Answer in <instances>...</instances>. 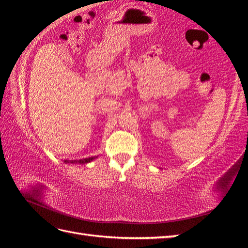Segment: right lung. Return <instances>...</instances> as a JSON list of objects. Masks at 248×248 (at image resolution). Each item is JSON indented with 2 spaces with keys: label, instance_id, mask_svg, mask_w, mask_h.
Returning <instances> with one entry per match:
<instances>
[{
  "label": "right lung",
  "instance_id": "obj_1",
  "mask_svg": "<svg viewBox=\"0 0 248 248\" xmlns=\"http://www.w3.org/2000/svg\"><path fill=\"white\" fill-rule=\"evenodd\" d=\"M97 156H91V157H86V159H82V160H76V161H68V160H65L64 163H78V164H87V163L93 161L94 159H96Z\"/></svg>",
  "mask_w": 248,
  "mask_h": 248
}]
</instances>
